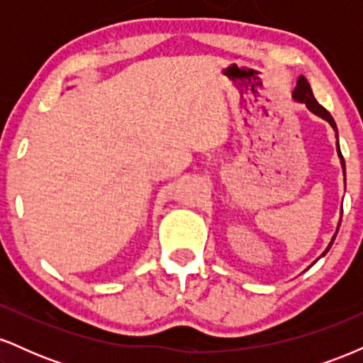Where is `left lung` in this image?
Wrapping results in <instances>:
<instances>
[{
  "label": "left lung",
  "instance_id": "obj_1",
  "mask_svg": "<svg viewBox=\"0 0 363 363\" xmlns=\"http://www.w3.org/2000/svg\"><path fill=\"white\" fill-rule=\"evenodd\" d=\"M291 95H294L295 101L306 104L307 109H309L311 112H314L315 116H319V118L326 119L328 123L331 124V128L336 131V138H338V129H336L335 119H333V116L329 114V112H328L326 109H324V107L320 106V104H319L318 101H315L314 94H312L311 85H309V82H307L306 77H298L297 86H295L294 94H291ZM336 148H338V155H340V158H341V165H343V172H345V158H343V155H341V150H340V143H338V141H336ZM333 240H335V237H333ZM333 240H331V244H333ZM331 244H329V247H331ZM329 247L326 249V251H324V254H326V252L329 251ZM324 254H323V256H324Z\"/></svg>",
  "mask_w": 363,
  "mask_h": 363
}]
</instances>
